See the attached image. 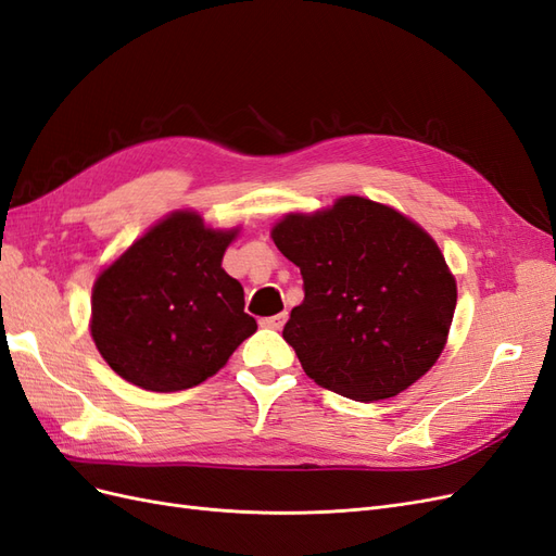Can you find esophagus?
Masks as SVG:
<instances>
[{
    "label": "esophagus",
    "mask_w": 556,
    "mask_h": 556,
    "mask_svg": "<svg viewBox=\"0 0 556 556\" xmlns=\"http://www.w3.org/2000/svg\"><path fill=\"white\" fill-rule=\"evenodd\" d=\"M285 319H288V313H278V315H271V317H262L260 325L266 327V329H282Z\"/></svg>",
    "instance_id": "34e87169"
}]
</instances>
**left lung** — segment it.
Masks as SVG:
<instances>
[{
	"instance_id": "left-lung-1",
	"label": "left lung",
	"mask_w": 556,
	"mask_h": 556,
	"mask_svg": "<svg viewBox=\"0 0 556 556\" xmlns=\"http://www.w3.org/2000/svg\"><path fill=\"white\" fill-rule=\"evenodd\" d=\"M271 237L304 278L282 339L319 387L355 401L390 399L441 357L457 282L406 215L343 197L313 215L290 213Z\"/></svg>"
}]
</instances>
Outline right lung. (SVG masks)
I'll return each mask as SVG.
<instances>
[{
    "label": "right lung",
    "instance_id": "1",
    "mask_svg": "<svg viewBox=\"0 0 556 556\" xmlns=\"http://www.w3.org/2000/svg\"><path fill=\"white\" fill-rule=\"evenodd\" d=\"M233 237L178 211L102 271L90 331L117 376L150 392L190 390L257 331L241 282L223 268Z\"/></svg>",
    "mask_w": 556,
    "mask_h": 556
}]
</instances>
